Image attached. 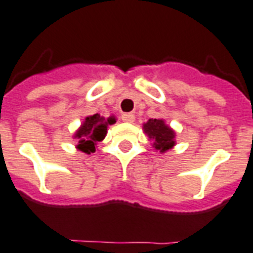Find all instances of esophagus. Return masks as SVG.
I'll return each instance as SVG.
<instances>
[{
	"label": "esophagus",
	"instance_id": "esophagus-1",
	"mask_svg": "<svg viewBox=\"0 0 253 253\" xmlns=\"http://www.w3.org/2000/svg\"><path fill=\"white\" fill-rule=\"evenodd\" d=\"M122 121L126 123H132L135 121V116L132 113H125V114H122Z\"/></svg>",
	"mask_w": 253,
	"mask_h": 253
}]
</instances>
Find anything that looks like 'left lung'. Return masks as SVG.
<instances>
[{
	"label": "left lung",
	"instance_id": "8db88e82",
	"mask_svg": "<svg viewBox=\"0 0 253 253\" xmlns=\"http://www.w3.org/2000/svg\"><path fill=\"white\" fill-rule=\"evenodd\" d=\"M143 131L148 136V140L152 141V147L160 153H165L176 144L175 131L169 125H166L165 120H148L143 125Z\"/></svg>",
	"mask_w": 253,
	"mask_h": 253
}]
</instances>
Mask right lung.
Listing matches in <instances>:
<instances>
[{
	"mask_svg": "<svg viewBox=\"0 0 253 253\" xmlns=\"http://www.w3.org/2000/svg\"><path fill=\"white\" fill-rule=\"evenodd\" d=\"M117 122L116 117L112 116L104 118L100 114L85 117V120L74 133V139L77 140V149L85 155H91L96 152V148L100 141L105 139L108 133V127Z\"/></svg>",
	"mask_w": 253,
	"mask_h": 253,
	"instance_id": "add662e5",
	"label": "right lung"
}]
</instances>
